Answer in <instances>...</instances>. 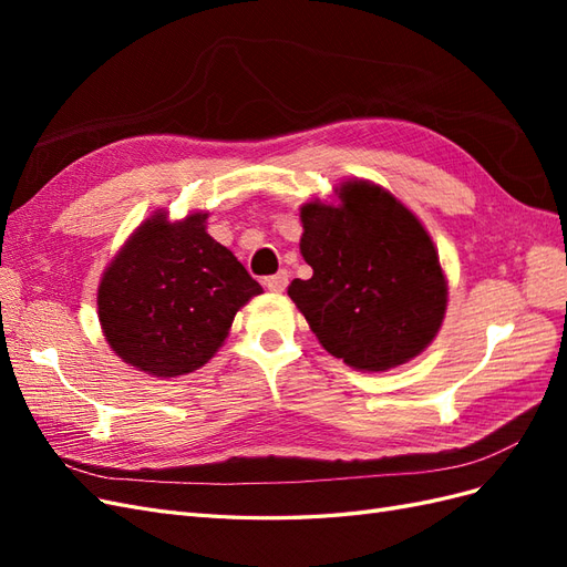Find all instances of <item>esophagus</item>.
<instances>
[{"label": "esophagus", "mask_w": 567, "mask_h": 567, "mask_svg": "<svg viewBox=\"0 0 567 567\" xmlns=\"http://www.w3.org/2000/svg\"><path fill=\"white\" fill-rule=\"evenodd\" d=\"M265 286L271 290V293H284L286 286H288V271L281 269V271L274 274V277H267Z\"/></svg>", "instance_id": "34e87169"}]
</instances>
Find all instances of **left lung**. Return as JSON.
I'll use <instances>...</instances> for the list:
<instances>
[{
  "mask_svg": "<svg viewBox=\"0 0 567 567\" xmlns=\"http://www.w3.org/2000/svg\"><path fill=\"white\" fill-rule=\"evenodd\" d=\"M336 203L300 208V252L312 279L288 296L321 348L359 371H388L421 354L447 312V277L431 234L388 188L348 179Z\"/></svg>",
  "mask_w": 567,
  "mask_h": 567,
  "instance_id": "8db88e82",
  "label": "left lung"
}]
</instances>
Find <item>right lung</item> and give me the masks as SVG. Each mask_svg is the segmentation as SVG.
I'll return each mask as SVG.
<instances>
[{"label":"right lung","mask_w":567,"mask_h":567,"mask_svg":"<svg viewBox=\"0 0 567 567\" xmlns=\"http://www.w3.org/2000/svg\"><path fill=\"white\" fill-rule=\"evenodd\" d=\"M262 293L234 252L208 234V213H153L104 269L96 305L111 350L156 379L210 362L241 307Z\"/></svg>","instance_id":"obj_1"}]
</instances>
